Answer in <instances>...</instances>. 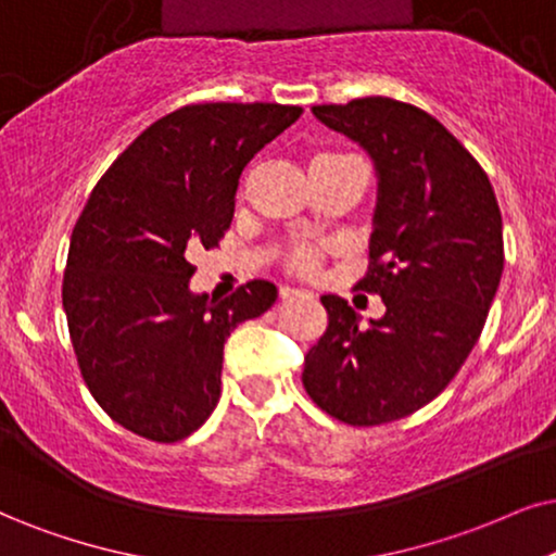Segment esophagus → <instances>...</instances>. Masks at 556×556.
Wrapping results in <instances>:
<instances>
[{"mask_svg": "<svg viewBox=\"0 0 556 556\" xmlns=\"http://www.w3.org/2000/svg\"><path fill=\"white\" fill-rule=\"evenodd\" d=\"M279 294H282V300H290V298H298V294H305V290H298V287H282Z\"/></svg>", "mask_w": 556, "mask_h": 556, "instance_id": "esophagus-1", "label": "esophagus"}]
</instances>
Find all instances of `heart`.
I'll return each instance as SVG.
<instances>
[{
    "mask_svg": "<svg viewBox=\"0 0 556 556\" xmlns=\"http://www.w3.org/2000/svg\"><path fill=\"white\" fill-rule=\"evenodd\" d=\"M330 156H336V153H326V156H318V159H330ZM315 159V161H318ZM294 264L300 266V269H311V266L315 264V254L311 249H300L298 254H294Z\"/></svg>",
    "mask_w": 556,
    "mask_h": 556,
    "instance_id": "obj_1",
    "label": "heart"
}]
</instances>
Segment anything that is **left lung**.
I'll return each instance as SVG.
<instances>
[{"instance_id": "1", "label": "left lung", "mask_w": 556, "mask_h": 556, "mask_svg": "<svg viewBox=\"0 0 556 556\" xmlns=\"http://www.w3.org/2000/svg\"><path fill=\"white\" fill-rule=\"evenodd\" d=\"M313 115L367 151L377 174L371 269L384 302L367 326L323 294L328 328L302 384L349 426L405 418L452 382L480 339L503 274V217L488 174L428 112L390 97L318 104Z\"/></svg>"}]
</instances>
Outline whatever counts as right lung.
<instances>
[{"label": "right lung", "instance_id": "right-lung-1", "mask_svg": "<svg viewBox=\"0 0 556 556\" xmlns=\"http://www.w3.org/2000/svg\"><path fill=\"white\" fill-rule=\"evenodd\" d=\"M302 115L290 104H189L117 156L76 220L63 311L91 395L161 444L194 433L220 400L223 346L277 300L264 279L197 294L192 256L233 220L241 172Z\"/></svg>", "mask_w": 556, "mask_h": 556}]
</instances>
